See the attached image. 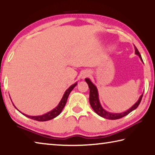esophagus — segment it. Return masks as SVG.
I'll return each instance as SVG.
<instances>
[{
    "label": "esophagus",
    "instance_id": "obj_1",
    "mask_svg": "<svg viewBox=\"0 0 155 155\" xmlns=\"http://www.w3.org/2000/svg\"><path fill=\"white\" fill-rule=\"evenodd\" d=\"M89 75H90V73H89V72H87V71L84 72L82 74V79H84L85 78L88 77Z\"/></svg>",
    "mask_w": 155,
    "mask_h": 155
}]
</instances>
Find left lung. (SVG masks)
Here are the masks:
<instances>
[{"label": "left lung", "mask_w": 155, "mask_h": 155, "mask_svg": "<svg viewBox=\"0 0 155 155\" xmlns=\"http://www.w3.org/2000/svg\"><path fill=\"white\" fill-rule=\"evenodd\" d=\"M135 54L139 56V57L141 59V61L143 62V60L142 58L139 51L137 49V48L135 46ZM85 81L86 83L88 84V87L90 88V94H89V101H90V104L91 105L92 108H93L94 112L97 113L99 116H101V117L104 118L109 119V120H116V119H119L124 117V116L129 114L130 112H131L132 111L136 109L138 107V105H140L141 101H142L143 94L140 96V99H138V101L135 103V104L133 105V106L129 108L128 110L125 111V112H122V113H112V112H108L106 110H104L103 107L101 106V104H100L99 99V94L98 91L95 86H94L93 83H92L90 79L88 78H86Z\"/></svg>", "instance_id": "obj_1"}]
</instances>
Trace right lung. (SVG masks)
<instances>
[{
  "label": "right lung",
  "mask_w": 155,
  "mask_h": 155,
  "mask_svg": "<svg viewBox=\"0 0 155 155\" xmlns=\"http://www.w3.org/2000/svg\"><path fill=\"white\" fill-rule=\"evenodd\" d=\"M78 84V83L76 82L74 84H73L70 86V87L67 89V90L65 91V93L64 94L63 97H62V99L61 100V101H60L59 104L57 105V107H56L54 108V110H52L50 112H49L48 113L45 114L41 115V116H28V115H26L24 114L21 113L20 111H19L16 107L15 106V107L17 109L19 112H20L21 114H22L23 115H25L26 117H28L31 119H33L35 120H37V121H47V120H51V119H53L54 118H56V116H58L61 113L62 109H63L64 107L65 106V104H66L67 101V99H68V97H69V94L71 91L73 90V88H75V86Z\"/></svg>",
  "instance_id": "1"
}]
</instances>
